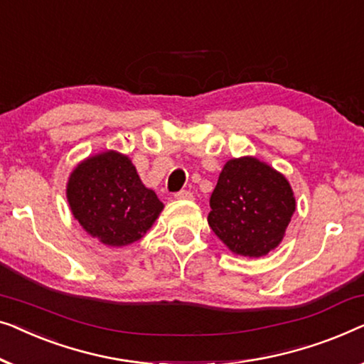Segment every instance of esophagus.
Returning a JSON list of instances; mask_svg holds the SVG:
<instances>
[{"label": "esophagus", "instance_id": "obj_1", "mask_svg": "<svg viewBox=\"0 0 364 364\" xmlns=\"http://www.w3.org/2000/svg\"><path fill=\"white\" fill-rule=\"evenodd\" d=\"M175 199H193V193L188 189H181V191L175 193Z\"/></svg>", "mask_w": 364, "mask_h": 364}]
</instances>
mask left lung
<instances>
[{
	"mask_svg": "<svg viewBox=\"0 0 364 364\" xmlns=\"http://www.w3.org/2000/svg\"><path fill=\"white\" fill-rule=\"evenodd\" d=\"M213 232L245 257H260L284 239L295 198L285 178L265 163L244 156L224 165L209 199Z\"/></svg>",
	"mask_w": 364,
	"mask_h": 364,
	"instance_id": "obj_1",
	"label": "left lung"
}]
</instances>
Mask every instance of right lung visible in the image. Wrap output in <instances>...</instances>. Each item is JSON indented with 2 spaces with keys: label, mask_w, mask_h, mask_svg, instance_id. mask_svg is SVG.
<instances>
[{
  "label": "right lung",
  "mask_w": 364,
  "mask_h": 364,
  "mask_svg": "<svg viewBox=\"0 0 364 364\" xmlns=\"http://www.w3.org/2000/svg\"><path fill=\"white\" fill-rule=\"evenodd\" d=\"M68 201L80 226L112 247L140 240L163 209L129 158L117 151L92 156L75 168Z\"/></svg>",
  "instance_id": "obj_1"
}]
</instances>
